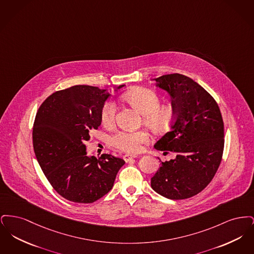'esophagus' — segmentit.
<instances>
[{
    "instance_id": "1",
    "label": "esophagus",
    "mask_w": 254,
    "mask_h": 254,
    "mask_svg": "<svg viewBox=\"0 0 254 254\" xmlns=\"http://www.w3.org/2000/svg\"><path fill=\"white\" fill-rule=\"evenodd\" d=\"M123 158H124V160L127 163V162L131 161L134 158H136V156H135V155H130V154H126V155H124V157Z\"/></svg>"
}]
</instances>
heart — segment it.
I'll use <instances>...</instances> for the list:
<instances>
[{
    "instance_id": "1",
    "label": "heart",
    "mask_w": 254,
    "mask_h": 254,
    "mask_svg": "<svg viewBox=\"0 0 254 254\" xmlns=\"http://www.w3.org/2000/svg\"><path fill=\"white\" fill-rule=\"evenodd\" d=\"M124 101L138 109L143 116L144 123L157 132L166 131L175 118V109L172 105H161L162 99L155 91L148 88H137L122 97ZM116 105L114 101L108 100L104 103L100 116L105 126H110L115 121ZM146 130L136 131L118 130L109 136V145L121 151L135 153L141 150L142 145L149 140Z\"/></svg>"
}]
</instances>
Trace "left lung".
I'll use <instances>...</instances> for the list:
<instances>
[{"instance_id": "1", "label": "left lung", "mask_w": 254, "mask_h": 254, "mask_svg": "<svg viewBox=\"0 0 254 254\" xmlns=\"http://www.w3.org/2000/svg\"><path fill=\"white\" fill-rule=\"evenodd\" d=\"M172 98L175 118L154 145L176 158L162 162L151 178L152 189L172 200L190 198L213 179L224 151V122L216 101L191 78L179 73L155 79Z\"/></svg>"}]
</instances>
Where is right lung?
<instances>
[{
    "instance_id": "1",
    "label": "right lung",
    "mask_w": 254,
    "mask_h": 254,
    "mask_svg": "<svg viewBox=\"0 0 254 254\" xmlns=\"http://www.w3.org/2000/svg\"><path fill=\"white\" fill-rule=\"evenodd\" d=\"M109 97L96 86L73 85L52 93L37 111L32 140L38 163L52 188L74 203L90 204L109 193L126 163L110 154L86 156L85 142L101 125Z\"/></svg>"
}]
</instances>
